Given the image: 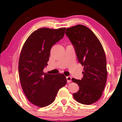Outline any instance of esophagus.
I'll list each match as a JSON object with an SVG mask.
<instances>
[{
	"label": "esophagus",
	"instance_id": "1",
	"mask_svg": "<svg viewBox=\"0 0 122 122\" xmlns=\"http://www.w3.org/2000/svg\"><path fill=\"white\" fill-rule=\"evenodd\" d=\"M66 79H67V81L68 83H70L71 81V76H67L66 77Z\"/></svg>",
	"mask_w": 122,
	"mask_h": 122
}]
</instances>
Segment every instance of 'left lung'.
Listing matches in <instances>:
<instances>
[{"label":"left lung","instance_id":"obj_1","mask_svg":"<svg viewBox=\"0 0 122 122\" xmlns=\"http://www.w3.org/2000/svg\"><path fill=\"white\" fill-rule=\"evenodd\" d=\"M66 34L75 48L77 60L84 66L83 78H72L79 86L73 94L78 103L89 105L97 101L102 95L107 78V60L100 40L92 30L82 25L66 29Z\"/></svg>","mask_w":122,"mask_h":122}]
</instances>
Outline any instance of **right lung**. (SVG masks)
<instances>
[{
	"label": "right lung",
	"mask_w": 122,
	"mask_h": 122,
	"mask_svg": "<svg viewBox=\"0 0 122 122\" xmlns=\"http://www.w3.org/2000/svg\"><path fill=\"white\" fill-rule=\"evenodd\" d=\"M66 28H41L28 36L20 55L19 75L22 90L28 101L45 107L54 101L60 89L67 83L63 74L44 73L48 65L51 47L63 38Z\"/></svg>",
	"instance_id": "add662e5"
}]
</instances>
